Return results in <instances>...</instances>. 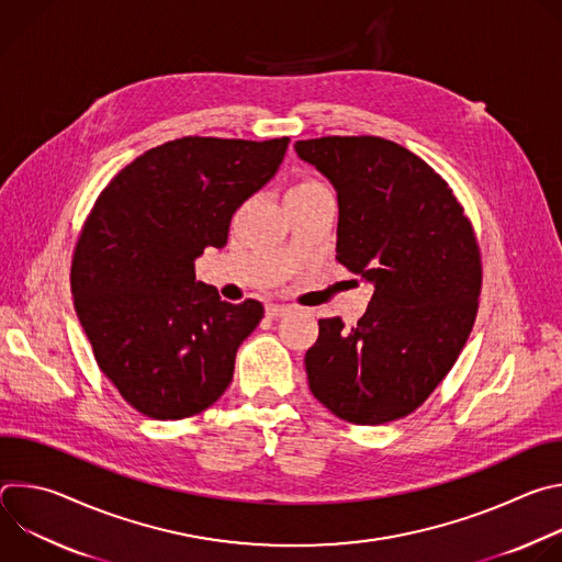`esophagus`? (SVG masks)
<instances>
[{
  "instance_id": "34e87169",
  "label": "esophagus",
  "mask_w": 562,
  "mask_h": 562,
  "mask_svg": "<svg viewBox=\"0 0 562 562\" xmlns=\"http://www.w3.org/2000/svg\"><path fill=\"white\" fill-rule=\"evenodd\" d=\"M289 311H291V306H286V304H269L267 306L269 317H280V315H286Z\"/></svg>"
}]
</instances>
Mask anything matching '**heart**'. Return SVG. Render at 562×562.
<instances>
[{"label":"heart","mask_w":562,"mask_h":562,"mask_svg":"<svg viewBox=\"0 0 562 562\" xmlns=\"http://www.w3.org/2000/svg\"><path fill=\"white\" fill-rule=\"evenodd\" d=\"M295 191H308V189H325L323 184H319L317 180H311V178H306V180H302V182H297L295 187H293Z\"/></svg>","instance_id":"heart-1"}]
</instances>
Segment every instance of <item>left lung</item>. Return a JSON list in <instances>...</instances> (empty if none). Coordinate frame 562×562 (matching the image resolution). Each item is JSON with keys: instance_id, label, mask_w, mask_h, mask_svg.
Listing matches in <instances>:
<instances>
[{"instance_id": "obj_1", "label": "left lung", "mask_w": 562, "mask_h": 562, "mask_svg": "<svg viewBox=\"0 0 562 562\" xmlns=\"http://www.w3.org/2000/svg\"><path fill=\"white\" fill-rule=\"evenodd\" d=\"M338 191L336 260L373 282L358 325L323 317L304 367L338 418L382 425L416 412L458 360L483 289L480 247L451 187L375 135L295 142Z\"/></svg>"}]
</instances>
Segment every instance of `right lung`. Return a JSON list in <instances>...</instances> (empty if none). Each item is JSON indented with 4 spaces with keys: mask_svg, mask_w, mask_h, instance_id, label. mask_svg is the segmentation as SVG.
Masks as SVG:
<instances>
[{
    "mask_svg": "<svg viewBox=\"0 0 562 562\" xmlns=\"http://www.w3.org/2000/svg\"><path fill=\"white\" fill-rule=\"evenodd\" d=\"M286 146L167 142L124 167L87 215L70 262L75 311L100 371L139 414L191 418L231 384L265 306L220 300L195 282V260L226 245L233 213L276 176Z\"/></svg>",
    "mask_w": 562,
    "mask_h": 562,
    "instance_id": "obj_1",
    "label": "right lung"
}]
</instances>
